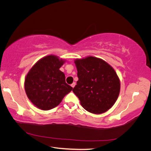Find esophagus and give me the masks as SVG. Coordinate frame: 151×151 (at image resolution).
Returning a JSON list of instances; mask_svg holds the SVG:
<instances>
[{
  "instance_id": "obj_1",
  "label": "esophagus",
  "mask_w": 151,
  "mask_h": 151,
  "mask_svg": "<svg viewBox=\"0 0 151 151\" xmlns=\"http://www.w3.org/2000/svg\"><path fill=\"white\" fill-rule=\"evenodd\" d=\"M75 86H76V83H73L72 84H71V86L72 87V88H74V87H75Z\"/></svg>"
}]
</instances>
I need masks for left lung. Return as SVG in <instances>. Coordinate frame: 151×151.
<instances>
[{
  "mask_svg": "<svg viewBox=\"0 0 151 151\" xmlns=\"http://www.w3.org/2000/svg\"><path fill=\"white\" fill-rule=\"evenodd\" d=\"M79 80L72 91L86 111H107L120 94V81L114 68L103 59L88 56L74 60Z\"/></svg>",
  "mask_w": 151,
  "mask_h": 151,
  "instance_id": "8db88e82",
  "label": "left lung"
}]
</instances>
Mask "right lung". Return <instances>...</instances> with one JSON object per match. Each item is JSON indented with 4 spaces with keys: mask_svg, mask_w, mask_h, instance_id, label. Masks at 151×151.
Wrapping results in <instances>:
<instances>
[{
    "mask_svg": "<svg viewBox=\"0 0 151 151\" xmlns=\"http://www.w3.org/2000/svg\"><path fill=\"white\" fill-rule=\"evenodd\" d=\"M65 60L54 55L44 57L31 67L25 77L27 96L36 107L49 110L57 106L72 88L65 83L60 68Z\"/></svg>",
    "mask_w": 151,
    "mask_h": 151,
    "instance_id": "obj_1",
    "label": "right lung"
}]
</instances>
